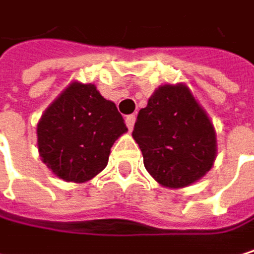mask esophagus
Listing matches in <instances>:
<instances>
[{
  "mask_svg": "<svg viewBox=\"0 0 254 254\" xmlns=\"http://www.w3.org/2000/svg\"><path fill=\"white\" fill-rule=\"evenodd\" d=\"M135 114H129V116H126L125 122H126V126H128V129L132 131L134 129V125H135Z\"/></svg>",
  "mask_w": 254,
  "mask_h": 254,
  "instance_id": "obj_1",
  "label": "esophagus"
}]
</instances>
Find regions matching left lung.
<instances>
[{
    "instance_id": "8db88e82",
    "label": "left lung",
    "mask_w": 254,
    "mask_h": 254,
    "mask_svg": "<svg viewBox=\"0 0 254 254\" xmlns=\"http://www.w3.org/2000/svg\"><path fill=\"white\" fill-rule=\"evenodd\" d=\"M132 137L149 174L167 188H185L205 176L216 158V132L185 84L161 86L138 111Z\"/></svg>"
}]
</instances>
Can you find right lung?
<instances>
[{"mask_svg":"<svg viewBox=\"0 0 254 254\" xmlns=\"http://www.w3.org/2000/svg\"><path fill=\"white\" fill-rule=\"evenodd\" d=\"M126 131L114 102L93 84L72 83L38 122V152L55 176L83 183L107 167L113 143Z\"/></svg>","mask_w":254,"mask_h":254,"instance_id":"add662e5","label":"right lung"}]
</instances>
